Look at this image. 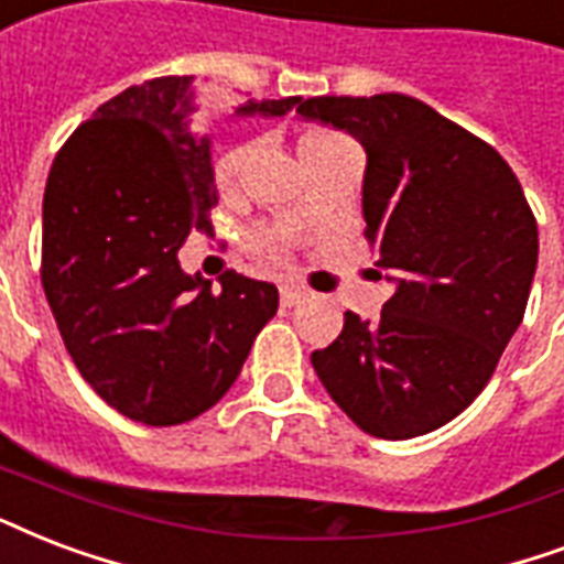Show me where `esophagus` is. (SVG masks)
Wrapping results in <instances>:
<instances>
[{
  "label": "esophagus",
  "mask_w": 564,
  "mask_h": 564,
  "mask_svg": "<svg viewBox=\"0 0 564 564\" xmlns=\"http://www.w3.org/2000/svg\"><path fill=\"white\" fill-rule=\"evenodd\" d=\"M307 299V292L299 290V286H281V304L283 307H295L301 301Z\"/></svg>",
  "instance_id": "obj_1"
}]
</instances>
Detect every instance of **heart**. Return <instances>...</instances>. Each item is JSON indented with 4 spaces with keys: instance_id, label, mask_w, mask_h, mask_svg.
Returning <instances> with one entry per match:
<instances>
[{
    "instance_id": "b5f03b06",
    "label": "heart",
    "mask_w": 564,
    "mask_h": 564,
    "mask_svg": "<svg viewBox=\"0 0 564 564\" xmlns=\"http://www.w3.org/2000/svg\"><path fill=\"white\" fill-rule=\"evenodd\" d=\"M334 141H339L337 135L322 132V129H311V132H304L299 150L301 153H311V150H319L325 148V144H334ZM248 156H251V150L248 148H234V150H227V153H221V159L215 162V186H218L221 195H230V192H234L239 177H242ZM299 221H301V215H299Z\"/></svg>"
}]
</instances>
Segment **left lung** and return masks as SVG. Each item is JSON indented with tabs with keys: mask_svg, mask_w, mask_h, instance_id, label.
Returning <instances> with one entry per match:
<instances>
[{
	"mask_svg": "<svg viewBox=\"0 0 564 564\" xmlns=\"http://www.w3.org/2000/svg\"><path fill=\"white\" fill-rule=\"evenodd\" d=\"M301 120L367 153L360 206L378 278V319L346 313L313 369L372 437L435 432L482 393L521 328L539 265V227L506 159L405 94L313 97Z\"/></svg>",
	"mask_w": 564,
	"mask_h": 564,
	"instance_id": "left-lung-1",
	"label": "left lung"
}]
</instances>
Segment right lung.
<instances>
[{
	"label": "right lung",
	"mask_w": 564,
	"mask_h": 564,
	"mask_svg": "<svg viewBox=\"0 0 564 564\" xmlns=\"http://www.w3.org/2000/svg\"><path fill=\"white\" fill-rule=\"evenodd\" d=\"M195 76L132 85L94 111L43 192V292L82 378L129 420H195L234 387L278 286L180 269L218 204L213 135L192 127ZM301 102L245 100L234 118H283Z\"/></svg>",
	"instance_id": "add662e5"
}]
</instances>
